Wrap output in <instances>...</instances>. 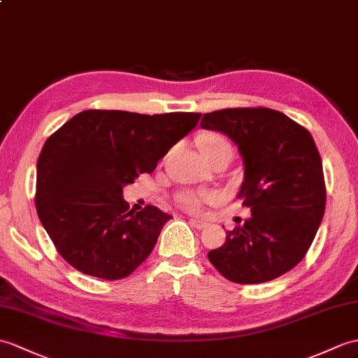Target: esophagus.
Returning <instances> with one entry per match:
<instances>
[{
    "label": "esophagus",
    "instance_id": "esophagus-1",
    "mask_svg": "<svg viewBox=\"0 0 358 358\" xmlns=\"http://www.w3.org/2000/svg\"><path fill=\"white\" fill-rule=\"evenodd\" d=\"M189 222L192 224V227H195V229H198V230H203V229L207 226L206 221H199V220H190Z\"/></svg>",
    "mask_w": 358,
    "mask_h": 358
}]
</instances>
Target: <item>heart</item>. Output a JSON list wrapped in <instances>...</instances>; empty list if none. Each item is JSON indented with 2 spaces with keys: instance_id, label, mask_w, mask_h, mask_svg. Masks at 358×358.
<instances>
[{
  "instance_id": "1",
  "label": "heart",
  "mask_w": 358,
  "mask_h": 358,
  "mask_svg": "<svg viewBox=\"0 0 358 358\" xmlns=\"http://www.w3.org/2000/svg\"><path fill=\"white\" fill-rule=\"evenodd\" d=\"M199 146H201V151L206 157H213L221 152H230L231 154V146L229 141L218 136V134H209L199 140ZM217 196L212 194H196V192H185L181 194L178 198V203L186 209L187 212L199 213L203 210V206L206 201H213Z\"/></svg>"
}]
</instances>
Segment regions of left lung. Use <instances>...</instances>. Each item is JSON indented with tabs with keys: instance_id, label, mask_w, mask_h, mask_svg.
<instances>
[{
	"instance_id": "1",
	"label": "left lung",
	"mask_w": 358,
	"mask_h": 358,
	"mask_svg": "<svg viewBox=\"0 0 358 358\" xmlns=\"http://www.w3.org/2000/svg\"><path fill=\"white\" fill-rule=\"evenodd\" d=\"M201 128L221 131L244 159L238 198L252 210L209 261L235 284H262L285 274L311 247L325 213L322 159L310 131L271 108H226L203 115Z\"/></svg>"
}]
</instances>
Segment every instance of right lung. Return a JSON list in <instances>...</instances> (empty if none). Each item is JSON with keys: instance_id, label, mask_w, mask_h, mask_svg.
I'll use <instances>...</instances> for the list:
<instances>
[{"instance_id": "obj_1", "label": "right lung", "mask_w": 358, "mask_h": 358, "mask_svg": "<svg viewBox=\"0 0 358 358\" xmlns=\"http://www.w3.org/2000/svg\"><path fill=\"white\" fill-rule=\"evenodd\" d=\"M201 113L87 110L50 136L36 164L35 206L57 253L80 273L129 276L172 217L159 207L128 212L123 186L151 173Z\"/></svg>"}]
</instances>
